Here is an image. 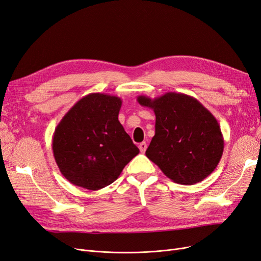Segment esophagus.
<instances>
[{
	"label": "esophagus",
	"mask_w": 261,
	"mask_h": 261,
	"mask_svg": "<svg viewBox=\"0 0 261 261\" xmlns=\"http://www.w3.org/2000/svg\"><path fill=\"white\" fill-rule=\"evenodd\" d=\"M139 148H140L141 152H145V151H146V148H147V144H146V142H142V143H140Z\"/></svg>",
	"instance_id": "1"
}]
</instances>
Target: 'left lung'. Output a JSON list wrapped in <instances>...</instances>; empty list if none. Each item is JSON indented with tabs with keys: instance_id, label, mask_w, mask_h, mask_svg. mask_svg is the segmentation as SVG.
Masks as SVG:
<instances>
[{
	"instance_id": "8db88e82",
	"label": "left lung",
	"mask_w": 261,
	"mask_h": 261,
	"mask_svg": "<svg viewBox=\"0 0 261 261\" xmlns=\"http://www.w3.org/2000/svg\"><path fill=\"white\" fill-rule=\"evenodd\" d=\"M138 102L153 111L155 136L146 156L177 184L194 185L213 172L224 151L220 125L194 96L167 92L155 99L139 95Z\"/></svg>"
}]
</instances>
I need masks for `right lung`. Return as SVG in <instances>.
<instances>
[{"instance_id":"add662e5","label":"right lung","mask_w":261,"mask_h":261,"mask_svg":"<svg viewBox=\"0 0 261 261\" xmlns=\"http://www.w3.org/2000/svg\"><path fill=\"white\" fill-rule=\"evenodd\" d=\"M121 103L116 95L89 93L58 123L53 152L71 184L89 190L109 186L140 152L118 120Z\"/></svg>"}]
</instances>
